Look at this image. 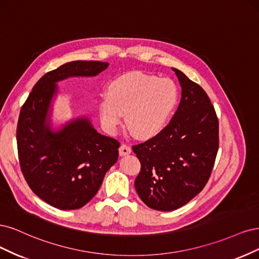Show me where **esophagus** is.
<instances>
[{
	"instance_id": "34e87169",
	"label": "esophagus",
	"mask_w": 259,
	"mask_h": 259,
	"mask_svg": "<svg viewBox=\"0 0 259 259\" xmlns=\"http://www.w3.org/2000/svg\"><path fill=\"white\" fill-rule=\"evenodd\" d=\"M131 153V147L126 145V144H122L120 147H119V155L120 156H127Z\"/></svg>"
}]
</instances>
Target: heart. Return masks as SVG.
<instances>
[{"label":"heart","mask_w":259,"mask_h":259,"mask_svg":"<svg viewBox=\"0 0 259 259\" xmlns=\"http://www.w3.org/2000/svg\"><path fill=\"white\" fill-rule=\"evenodd\" d=\"M179 102L177 85L142 72H129L107 87L98 112L103 129L115 135L124 115L127 128L141 140L152 139L164 129Z\"/></svg>","instance_id":"1"}]
</instances>
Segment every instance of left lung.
Masks as SVG:
<instances>
[{"instance_id":"1","label":"left lung","mask_w":259,"mask_h":259,"mask_svg":"<svg viewBox=\"0 0 259 259\" xmlns=\"http://www.w3.org/2000/svg\"><path fill=\"white\" fill-rule=\"evenodd\" d=\"M182 98L171 121L158 136L133 146L141 162L137 193L147 206L173 211L203 189L219 151V119L205 91L172 68Z\"/></svg>"}]
</instances>
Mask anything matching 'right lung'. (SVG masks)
<instances>
[{
	"label": "right lung",
	"instance_id": "1",
	"mask_svg": "<svg viewBox=\"0 0 259 259\" xmlns=\"http://www.w3.org/2000/svg\"><path fill=\"white\" fill-rule=\"evenodd\" d=\"M108 62L72 61L46 73L33 87L18 119L19 163L37 197L60 210H76L95 197L118 159L119 143L99 133L85 115L53 126L58 82L94 77Z\"/></svg>",
	"mask_w": 259,
	"mask_h": 259
}]
</instances>
